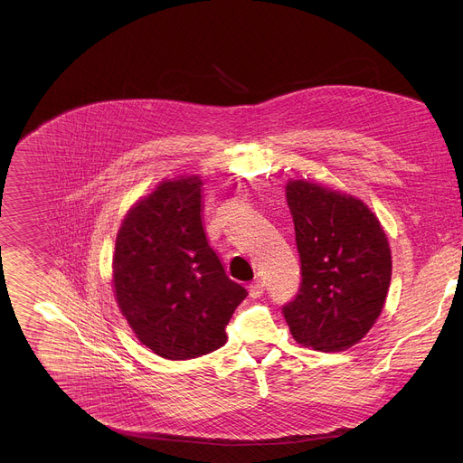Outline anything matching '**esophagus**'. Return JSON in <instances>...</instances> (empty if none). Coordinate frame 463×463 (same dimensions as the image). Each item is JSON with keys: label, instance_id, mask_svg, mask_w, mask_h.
<instances>
[{"label": "esophagus", "instance_id": "esophagus-1", "mask_svg": "<svg viewBox=\"0 0 463 463\" xmlns=\"http://www.w3.org/2000/svg\"><path fill=\"white\" fill-rule=\"evenodd\" d=\"M249 295H250V298H260L263 295V282H260V280L252 282L249 286Z\"/></svg>", "mask_w": 463, "mask_h": 463}]
</instances>
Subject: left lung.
<instances>
[{
    "label": "left lung",
    "mask_w": 463,
    "mask_h": 463,
    "mask_svg": "<svg viewBox=\"0 0 463 463\" xmlns=\"http://www.w3.org/2000/svg\"><path fill=\"white\" fill-rule=\"evenodd\" d=\"M300 256V289L282 307L298 345L341 352L379 318L390 279L388 238L361 200L304 179L288 181Z\"/></svg>",
    "instance_id": "1"
}]
</instances>
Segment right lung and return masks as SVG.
Here are the masks:
<instances>
[{"instance_id": "right-lung-1", "label": "right lung", "mask_w": 463, "mask_h": 463, "mask_svg": "<svg viewBox=\"0 0 463 463\" xmlns=\"http://www.w3.org/2000/svg\"><path fill=\"white\" fill-rule=\"evenodd\" d=\"M202 179H165L128 211L113 252L120 313L154 354L184 361L227 343L225 327L247 297L209 245Z\"/></svg>"}]
</instances>
